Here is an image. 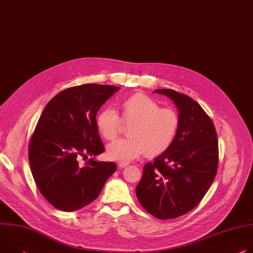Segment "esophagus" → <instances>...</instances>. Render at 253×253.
<instances>
[{
  "label": "esophagus",
  "mask_w": 253,
  "mask_h": 253,
  "mask_svg": "<svg viewBox=\"0 0 253 253\" xmlns=\"http://www.w3.org/2000/svg\"><path fill=\"white\" fill-rule=\"evenodd\" d=\"M128 162H126V161H120L119 163H118V166H119V168H124V167H126V166H128Z\"/></svg>",
  "instance_id": "1"
}]
</instances>
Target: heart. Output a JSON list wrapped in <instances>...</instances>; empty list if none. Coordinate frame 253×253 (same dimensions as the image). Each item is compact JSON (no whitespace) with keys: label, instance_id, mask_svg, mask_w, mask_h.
<instances>
[{"label":"heart","instance_id":"obj_1","mask_svg":"<svg viewBox=\"0 0 253 253\" xmlns=\"http://www.w3.org/2000/svg\"><path fill=\"white\" fill-rule=\"evenodd\" d=\"M122 120L112 108H105L96 118L97 128L106 140H114L122 121L130 125L128 138L117 140L107 147V154L114 160H131L145 153L148 157L167 151L175 141L179 128V114L172 108L160 105L144 94H135L121 104Z\"/></svg>","mask_w":253,"mask_h":253}]
</instances>
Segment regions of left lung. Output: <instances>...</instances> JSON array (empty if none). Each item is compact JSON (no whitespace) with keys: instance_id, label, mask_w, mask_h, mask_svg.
<instances>
[{"instance_id":"left-lung-1","label":"left lung","mask_w":253,"mask_h":253,"mask_svg":"<svg viewBox=\"0 0 253 253\" xmlns=\"http://www.w3.org/2000/svg\"><path fill=\"white\" fill-rule=\"evenodd\" d=\"M155 93L174 102L180 128L171 147L144 166L136 195L156 218L172 219L195 208L211 186L218 167V141L212 120L196 101L171 89Z\"/></svg>"}]
</instances>
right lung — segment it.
Segmentation results:
<instances>
[{"label": "right lung", "instance_id": "obj_1", "mask_svg": "<svg viewBox=\"0 0 253 253\" xmlns=\"http://www.w3.org/2000/svg\"><path fill=\"white\" fill-rule=\"evenodd\" d=\"M120 88L84 84L63 90L42 112L29 144V163L41 194L54 207L75 211L93 202L107 179L117 169L114 162L81 158L105 151L96 115Z\"/></svg>", "mask_w": 253, "mask_h": 253}]
</instances>
